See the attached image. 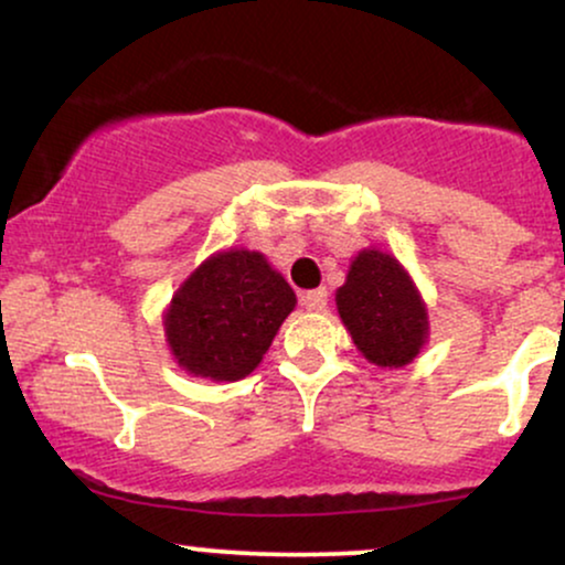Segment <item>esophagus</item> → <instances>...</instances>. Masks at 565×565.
Returning a JSON list of instances; mask_svg holds the SVG:
<instances>
[{"label": "esophagus", "mask_w": 565, "mask_h": 565, "mask_svg": "<svg viewBox=\"0 0 565 565\" xmlns=\"http://www.w3.org/2000/svg\"><path fill=\"white\" fill-rule=\"evenodd\" d=\"M327 298H330L327 288L306 290V294H301V306H303V309H309V311H324L327 309Z\"/></svg>", "instance_id": "obj_1"}]
</instances>
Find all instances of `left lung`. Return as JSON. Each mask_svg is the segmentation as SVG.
<instances>
[{"label": "left lung", "instance_id": "8db88e82", "mask_svg": "<svg viewBox=\"0 0 565 565\" xmlns=\"http://www.w3.org/2000/svg\"><path fill=\"white\" fill-rule=\"evenodd\" d=\"M335 301L353 343L372 364L403 366L424 345L427 309L393 256L361 250Z\"/></svg>", "mask_w": 565, "mask_h": 565}]
</instances>
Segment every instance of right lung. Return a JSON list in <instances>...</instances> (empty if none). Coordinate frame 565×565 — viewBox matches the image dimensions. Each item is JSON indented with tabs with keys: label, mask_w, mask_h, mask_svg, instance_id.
Listing matches in <instances>:
<instances>
[{
	"label": "right lung",
	"mask_w": 565,
	"mask_h": 565,
	"mask_svg": "<svg viewBox=\"0 0 565 565\" xmlns=\"http://www.w3.org/2000/svg\"><path fill=\"white\" fill-rule=\"evenodd\" d=\"M296 294L256 250H225L188 277L164 317L178 364L220 382L243 380L294 311Z\"/></svg>",
	"instance_id": "right-lung-1"
}]
</instances>
